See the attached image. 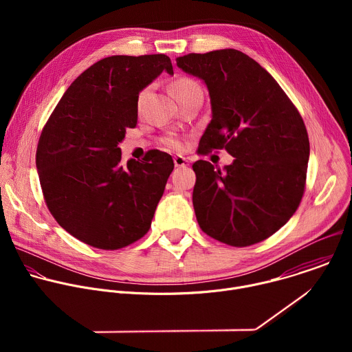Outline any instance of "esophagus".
Masks as SVG:
<instances>
[{
	"label": "esophagus",
	"instance_id": "1",
	"mask_svg": "<svg viewBox=\"0 0 352 352\" xmlns=\"http://www.w3.org/2000/svg\"><path fill=\"white\" fill-rule=\"evenodd\" d=\"M174 164H175V167H186L189 164V160L184 156H175L174 157Z\"/></svg>",
	"mask_w": 352,
	"mask_h": 352
}]
</instances>
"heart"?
<instances>
[{
  "mask_svg": "<svg viewBox=\"0 0 352 352\" xmlns=\"http://www.w3.org/2000/svg\"><path fill=\"white\" fill-rule=\"evenodd\" d=\"M193 90H202V86H200L195 79L192 78H186V76H181L178 78L174 83H173V91L174 94L177 96V98L182 94H186L189 91H193ZM148 93H150V89L146 87L140 91L139 97H138V107L140 109L143 106V103L146 102V98L148 97ZM167 144L175 150H181L184 147V143L178 139H168L167 140Z\"/></svg>",
  "mask_w": 352,
  "mask_h": 352,
  "instance_id": "obj_1",
  "label": "heart"
}]
</instances>
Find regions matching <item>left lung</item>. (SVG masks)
Segmentation results:
<instances>
[{
	"mask_svg": "<svg viewBox=\"0 0 352 352\" xmlns=\"http://www.w3.org/2000/svg\"><path fill=\"white\" fill-rule=\"evenodd\" d=\"M177 65L204 79L212 121L197 153L226 148L223 170L197 160L193 209L209 236L236 248L265 241L296 212L305 192L309 138L296 107L255 60L234 48L190 53Z\"/></svg>",
	"mask_w": 352,
	"mask_h": 352,
	"instance_id": "8db88e82",
	"label": "left lung"
}]
</instances>
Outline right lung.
Here are the masks:
<instances>
[{
  "instance_id": "1",
  "label": "right lung",
  "mask_w": 352,
  "mask_h": 352,
  "mask_svg": "<svg viewBox=\"0 0 352 352\" xmlns=\"http://www.w3.org/2000/svg\"><path fill=\"white\" fill-rule=\"evenodd\" d=\"M163 71L174 74L166 54L100 60L71 83L41 131L36 166L45 205L93 248H125L152 226L173 157L150 150L122 166L118 143L136 126L139 91Z\"/></svg>"
}]
</instances>
